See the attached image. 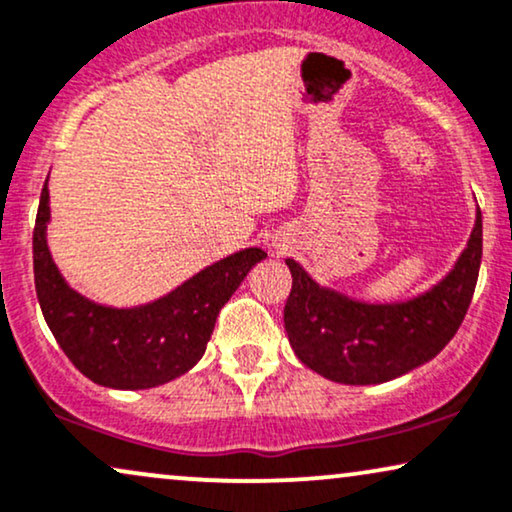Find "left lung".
Listing matches in <instances>:
<instances>
[{"label": "left lung", "mask_w": 512, "mask_h": 512, "mask_svg": "<svg viewBox=\"0 0 512 512\" xmlns=\"http://www.w3.org/2000/svg\"><path fill=\"white\" fill-rule=\"evenodd\" d=\"M482 262V212L446 274L406 300L366 302L321 286L300 262L283 323L295 357L342 385H380L428 364L454 338L475 293Z\"/></svg>", "instance_id": "1"}]
</instances>
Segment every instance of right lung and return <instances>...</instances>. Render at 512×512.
I'll return each instance as SVG.
<instances>
[{
	"label": "right lung",
	"mask_w": 512,
	"mask_h": 512,
	"mask_svg": "<svg viewBox=\"0 0 512 512\" xmlns=\"http://www.w3.org/2000/svg\"><path fill=\"white\" fill-rule=\"evenodd\" d=\"M47 184L32 234V264L44 321L66 357L92 383L113 390H148L191 371L205 354L219 309L267 252L238 250L146 304L94 302L70 286L51 257Z\"/></svg>",
	"instance_id": "right-lung-1"
}]
</instances>
